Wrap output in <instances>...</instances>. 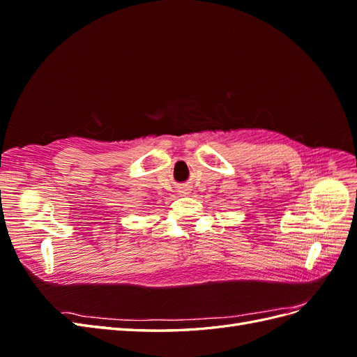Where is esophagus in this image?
<instances>
[{
	"label": "esophagus",
	"mask_w": 357,
	"mask_h": 357,
	"mask_svg": "<svg viewBox=\"0 0 357 357\" xmlns=\"http://www.w3.org/2000/svg\"><path fill=\"white\" fill-rule=\"evenodd\" d=\"M185 195H186V193H185Z\"/></svg>",
	"instance_id": "esophagus-1"
}]
</instances>
